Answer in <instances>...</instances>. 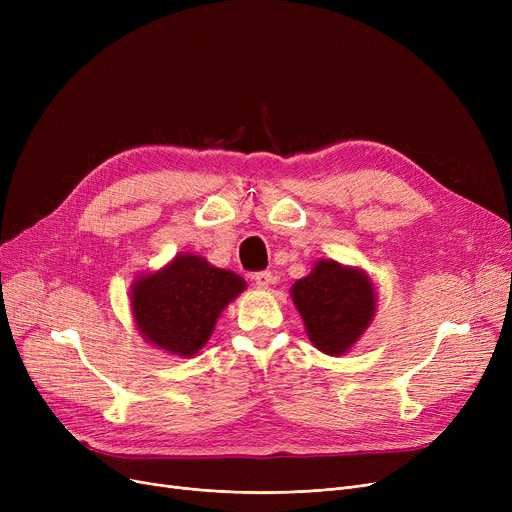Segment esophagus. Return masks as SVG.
Segmentation results:
<instances>
[{
    "label": "esophagus",
    "instance_id": "34e87169",
    "mask_svg": "<svg viewBox=\"0 0 512 512\" xmlns=\"http://www.w3.org/2000/svg\"><path fill=\"white\" fill-rule=\"evenodd\" d=\"M251 280L255 282V286L257 288H267V286H270V284H274V274L272 272H255V274H251Z\"/></svg>",
    "mask_w": 512,
    "mask_h": 512
}]
</instances>
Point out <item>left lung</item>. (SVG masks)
<instances>
[{"mask_svg": "<svg viewBox=\"0 0 512 512\" xmlns=\"http://www.w3.org/2000/svg\"><path fill=\"white\" fill-rule=\"evenodd\" d=\"M311 342L326 355H342L365 332L375 309V292L365 272L332 259L315 263L313 272L290 290Z\"/></svg>", "mask_w": 512, "mask_h": 512, "instance_id": "8db88e82", "label": "left lung"}]
</instances>
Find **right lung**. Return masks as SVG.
Here are the masks:
<instances>
[{"label":"right lung","instance_id":"right-lung-1","mask_svg":"<svg viewBox=\"0 0 512 512\" xmlns=\"http://www.w3.org/2000/svg\"><path fill=\"white\" fill-rule=\"evenodd\" d=\"M234 272L197 255H178L166 270L132 286V313L141 334L164 351L191 357L207 342L222 309L245 290Z\"/></svg>","mask_w":512,"mask_h":512}]
</instances>
